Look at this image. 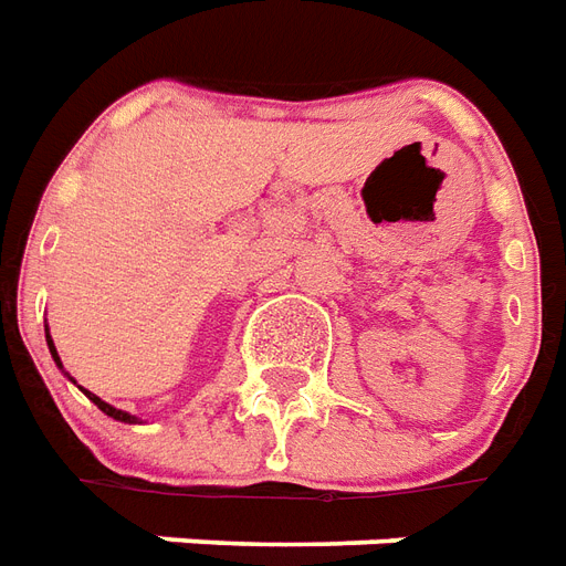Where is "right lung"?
<instances>
[{
	"label": "right lung",
	"instance_id": "right-lung-1",
	"mask_svg": "<svg viewBox=\"0 0 566 566\" xmlns=\"http://www.w3.org/2000/svg\"><path fill=\"white\" fill-rule=\"evenodd\" d=\"M46 346H50V355H53V360H56L59 367H62V360H59L56 346H53V339H50V331H46ZM86 397L92 399V402H95L97 409L104 411V415H109V418H113V420H122V423H137V418H134V415H127V411H122V409H113L109 402H104V399L95 397V394H88V390H86Z\"/></svg>",
	"mask_w": 566,
	"mask_h": 566
}]
</instances>
